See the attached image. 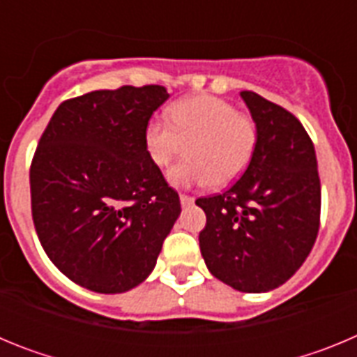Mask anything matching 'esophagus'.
Returning a JSON list of instances; mask_svg holds the SVG:
<instances>
[{
	"instance_id": "1",
	"label": "esophagus",
	"mask_w": 357,
	"mask_h": 357,
	"mask_svg": "<svg viewBox=\"0 0 357 357\" xmlns=\"http://www.w3.org/2000/svg\"><path fill=\"white\" fill-rule=\"evenodd\" d=\"M195 202V198L193 197H189V195H181V204L182 206H191V204H193Z\"/></svg>"
}]
</instances>
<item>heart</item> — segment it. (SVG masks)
<instances>
[{"instance_id": "b5f03b06", "label": "heart", "mask_w": 357, "mask_h": 357, "mask_svg": "<svg viewBox=\"0 0 357 357\" xmlns=\"http://www.w3.org/2000/svg\"><path fill=\"white\" fill-rule=\"evenodd\" d=\"M168 123L151 119L144 130V146L155 166L166 168L184 151L185 159L168 173L178 188L234 182L250 164L257 146V125L222 98L200 94L175 103Z\"/></svg>"}]
</instances>
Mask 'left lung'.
<instances>
[{
    "mask_svg": "<svg viewBox=\"0 0 357 357\" xmlns=\"http://www.w3.org/2000/svg\"><path fill=\"white\" fill-rule=\"evenodd\" d=\"M257 125L248 168L225 193L198 198L207 216L200 252L209 272L238 291L279 288L302 266L320 227L317 153L302 123L241 91Z\"/></svg>",
    "mask_w": 357,
    "mask_h": 357,
    "instance_id": "obj_1",
    "label": "left lung"
}]
</instances>
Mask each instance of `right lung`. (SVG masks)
I'll return each instance as SVG.
<instances>
[{"label":"right lung","mask_w":357,"mask_h":357,"mask_svg":"<svg viewBox=\"0 0 357 357\" xmlns=\"http://www.w3.org/2000/svg\"><path fill=\"white\" fill-rule=\"evenodd\" d=\"M169 98L162 85L93 91L66 100L31 160V218L68 279L123 293L151 273L181 200L151 162L144 130Z\"/></svg>","instance_id":"obj_1"}]
</instances>
